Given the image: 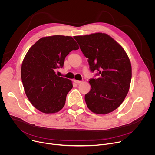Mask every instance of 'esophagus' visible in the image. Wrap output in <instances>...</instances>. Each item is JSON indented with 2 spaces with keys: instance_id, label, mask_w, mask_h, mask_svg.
<instances>
[{
  "instance_id": "34e87169",
  "label": "esophagus",
  "mask_w": 155,
  "mask_h": 155,
  "mask_svg": "<svg viewBox=\"0 0 155 155\" xmlns=\"http://www.w3.org/2000/svg\"><path fill=\"white\" fill-rule=\"evenodd\" d=\"M74 82H75V83H77V84H78V83H81L82 82V81H81V80H74Z\"/></svg>"
}]
</instances>
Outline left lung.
<instances>
[{"instance_id":"left-lung-1","label":"left lung","mask_w":155,"mask_h":155,"mask_svg":"<svg viewBox=\"0 0 155 155\" xmlns=\"http://www.w3.org/2000/svg\"><path fill=\"white\" fill-rule=\"evenodd\" d=\"M86 58L91 72L98 78L90 80V91L85 94L87 108L97 114H107L117 109L129 90L132 68L123 47L104 33L74 37Z\"/></svg>"}]
</instances>
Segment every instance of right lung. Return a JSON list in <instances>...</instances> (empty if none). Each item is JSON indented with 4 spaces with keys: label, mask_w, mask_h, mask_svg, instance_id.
<instances>
[{
    "label": "right lung",
    "mask_w": 155,
    "mask_h": 155,
    "mask_svg": "<svg viewBox=\"0 0 155 155\" xmlns=\"http://www.w3.org/2000/svg\"><path fill=\"white\" fill-rule=\"evenodd\" d=\"M78 48L72 37L58 35L41 38L28 50L21 65V80L28 99L39 111L54 114L64 107L72 82L56 75L55 70Z\"/></svg>",
    "instance_id": "right-lung-1"
}]
</instances>
